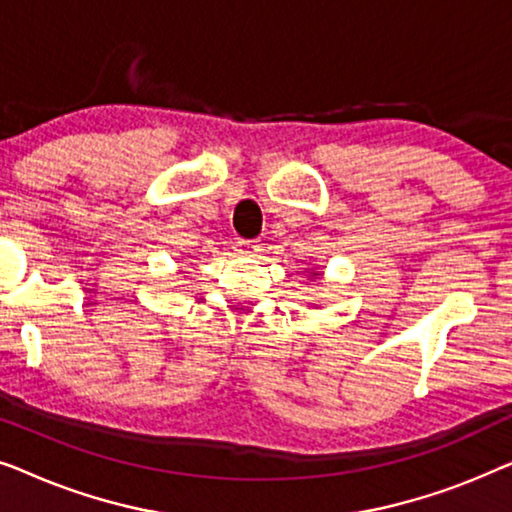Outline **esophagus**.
<instances>
[{
  "instance_id": "esophagus-1",
  "label": "esophagus",
  "mask_w": 512,
  "mask_h": 512,
  "mask_svg": "<svg viewBox=\"0 0 512 512\" xmlns=\"http://www.w3.org/2000/svg\"><path fill=\"white\" fill-rule=\"evenodd\" d=\"M235 251L240 256H254L258 251V244H254L251 240H237L235 242Z\"/></svg>"
}]
</instances>
